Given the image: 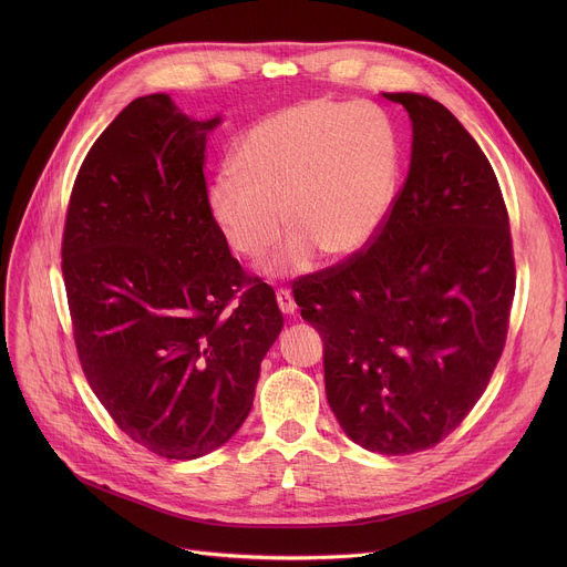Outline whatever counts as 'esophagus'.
I'll list each match as a JSON object with an SVG mask.
<instances>
[{"instance_id": "34e87169", "label": "esophagus", "mask_w": 567, "mask_h": 567, "mask_svg": "<svg viewBox=\"0 0 567 567\" xmlns=\"http://www.w3.org/2000/svg\"><path fill=\"white\" fill-rule=\"evenodd\" d=\"M276 300H278V307H280L282 313H293V311H296V300H293L291 291L278 289V291H276Z\"/></svg>"}]
</instances>
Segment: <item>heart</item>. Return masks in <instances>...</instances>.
Masks as SVG:
<instances>
[{
  "instance_id": "obj_1",
  "label": "heart",
  "mask_w": 567,
  "mask_h": 567,
  "mask_svg": "<svg viewBox=\"0 0 567 567\" xmlns=\"http://www.w3.org/2000/svg\"><path fill=\"white\" fill-rule=\"evenodd\" d=\"M233 173L213 179L208 210L226 245L269 260L276 276H298L328 258L361 254L381 230L399 184V138L372 105L309 101L276 112L241 136Z\"/></svg>"
}]
</instances>
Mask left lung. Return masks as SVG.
Listing matches in <instances>:
<instances>
[{
    "label": "left lung",
    "instance_id": "1",
    "mask_svg": "<svg viewBox=\"0 0 567 567\" xmlns=\"http://www.w3.org/2000/svg\"><path fill=\"white\" fill-rule=\"evenodd\" d=\"M413 121L406 182L370 245L293 282L320 334L346 435L409 455L451 435L501 361L516 291L509 215L492 164L437 101L383 94Z\"/></svg>",
    "mask_w": 567,
    "mask_h": 567
}]
</instances>
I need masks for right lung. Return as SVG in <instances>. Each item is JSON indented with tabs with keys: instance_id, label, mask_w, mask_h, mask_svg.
I'll return each instance as SVG.
<instances>
[{
	"instance_id": "1",
	"label": "right lung",
	"mask_w": 567,
	"mask_h": 567,
	"mask_svg": "<svg viewBox=\"0 0 567 567\" xmlns=\"http://www.w3.org/2000/svg\"><path fill=\"white\" fill-rule=\"evenodd\" d=\"M217 123L168 94L132 101L87 152L64 217L80 365L116 426L168 460L235 435L282 330L274 289L230 256L208 210Z\"/></svg>"
}]
</instances>
